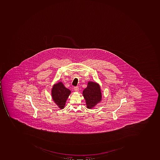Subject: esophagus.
<instances>
[{
  "label": "esophagus",
  "mask_w": 160,
  "mask_h": 160,
  "mask_svg": "<svg viewBox=\"0 0 160 160\" xmlns=\"http://www.w3.org/2000/svg\"><path fill=\"white\" fill-rule=\"evenodd\" d=\"M74 90L75 91H79V88L78 87H75L74 88Z\"/></svg>",
  "instance_id": "34e87169"
}]
</instances>
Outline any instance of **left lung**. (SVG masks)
Here are the masks:
<instances>
[{
    "instance_id": "8db88e82",
    "label": "left lung",
    "mask_w": 160,
    "mask_h": 160,
    "mask_svg": "<svg viewBox=\"0 0 160 160\" xmlns=\"http://www.w3.org/2000/svg\"><path fill=\"white\" fill-rule=\"evenodd\" d=\"M87 108L92 109L101 100L100 87L96 82H88V87L82 92Z\"/></svg>"
}]
</instances>
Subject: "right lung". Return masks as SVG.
I'll return each mask as SVG.
<instances>
[{
	"instance_id": "add662e5",
	"label": "right lung",
	"mask_w": 160,
	"mask_h": 160,
	"mask_svg": "<svg viewBox=\"0 0 160 160\" xmlns=\"http://www.w3.org/2000/svg\"><path fill=\"white\" fill-rule=\"evenodd\" d=\"M71 91L64 86L62 82L55 84L52 88V99L60 109H63Z\"/></svg>"
}]
</instances>
